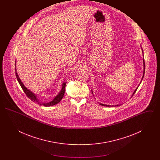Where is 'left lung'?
Instances as JSON below:
<instances>
[{
  "label": "left lung",
  "instance_id": "left-lung-1",
  "mask_svg": "<svg viewBox=\"0 0 160 160\" xmlns=\"http://www.w3.org/2000/svg\"><path fill=\"white\" fill-rule=\"evenodd\" d=\"M142 52H143V49H142ZM143 69H144V70H143V77H142V80H141V82H140V84L141 83V82H142V80H143V77H144V74H145V60H144V59H143ZM139 86V85L138 86V87ZM138 87H137V88L135 89V91H134V92H133V94L132 95V96H131V97L133 96V95L135 93V92H136V91H137V88H138ZM92 93H93V92H92ZM99 104L100 105H101V106H106V107H111V106H118L119 105V106H121L120 104H118V105H115V106H110V105H106V104H102V103H99Z\"/></svg>",
  "mask_w": 160,
  "mask_h": 160
}]
</instances>
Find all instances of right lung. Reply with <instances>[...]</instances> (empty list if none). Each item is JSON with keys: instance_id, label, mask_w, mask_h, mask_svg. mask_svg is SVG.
I'll use <instances>...</instances> for the list:
<instances>
[{"instance_id": "right-lung-1", "label": "right lung", "mask_w": 160, "mask_h": 160, "mask_svg": "<svg viewBox=\"0 0 160 160\" xmlns=\"http://www.w3.org/2000/svg\"><path fill=\"white\" fill-rule=\"evenodd\" d=\"M15 65H16V61H15ZM15 67H16V66H15ZM15 70L16 77H17V80H18V83L20 84V85L21 86L22 88L23 89V91L25 93V94H26V95H27V97H28L29 99H31L32 101L37 102V104H39L40 106H42H42H44L50 107L52 106H54V105H56V104H58V103L61 101V99L63 98V95H64V93H65V85H66L67 82H64L62 84V89H61V92H59V93L57 96H56V97H55L52 101H50V102H48V103H43V102H40V101H39V99H38V98H37V97L36 95H35L33 92H32L30 90H29L28 89H27V88L25 87V86L23 84V83L22 82V81H21V80H20V78H19V77L18 76V74H17V72L16 68H15Z\"/></svg>"}]
</instances>
